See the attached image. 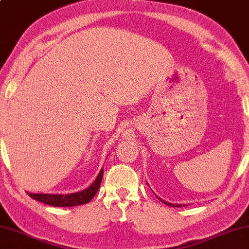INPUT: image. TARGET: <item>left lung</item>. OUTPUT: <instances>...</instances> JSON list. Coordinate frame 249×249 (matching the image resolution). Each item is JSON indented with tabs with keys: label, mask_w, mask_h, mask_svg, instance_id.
Wrapping results in <instances>:
<instances>
[{
	"label": "left lung",
	"mask_w": 249,
	"mask_h": 249,
	"mask_svg": "<svg viewBox=\"0 0 249 249\" xmlns=\"http://www.w3.org/2000/svg\"><path fill=\"white\" fill-rule=\"evenodd\" d=\"M161 201L163 202V203H165V205H168V206H171V207H181L182 205H176V203H170V202H166V201H164V200H162V199H160Z\"/></svg>",
	"instance_id": "1"
}]
</instances>
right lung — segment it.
<instances>
[{
  "label": "right lung",
  "instance_id": "1",
  "mask_svg": "<svg viewBox=\"0 0 249 249\" xmlns=\"http://www.w3.org/2000/svg\"><path fill=\"white\" fill-rule=\"evenodd\" d=\"M104 171L99 172L98 177L92 182L90 187L85 189L83 191L76 192V194H69V195H47V194H31L28 192V195L31 196L32 199L36 200V201L47 203V205L53 207H73V206H80L88 203L90 200L94 198V196L97 194L99 185H101L102 179H103Z\"/></svg>",
  "mask_w": 249,
  "mask_h": 249
}]
</instances>
